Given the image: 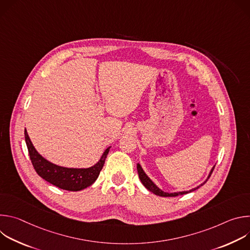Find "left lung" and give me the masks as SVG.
I'll return each instance as SVG.
<instances>
[{"label": "left lung", "mask_w": 250, "mask_h": 250, "mask_svg": "<svg viewBox=\"0 0 250 250\" xmlns=\"http://www.w3.org/2000/svg\"><path fill=\"white\" fill-rule=\"evenodd\" d=\"M216 166V165H215ZM215 166H213L211 169H210V171H209V173H208V178L206 179V181L204 182V183H202L201 185H199L198 187H196V188H194V189H191V190H189V191H182V192H174V193H167V192H164V191H162L160 188H158L156 185H155V183L150 179V178L146 175V173L144 171V169H142V167L140 166V164L139 163H137V165H136V168H137V173H138V177H139V179H140V181H141V183L144 184V186L148 190V191H150V192H152L153 194H155V195H157V196H160V197H176V196H179V195H184V194H187V193H190V192H193V191H195V190H197L198 188H200L201 186H203L207 181H208V178L210 177V175H211V173H212V170H213V168H215Z\"/></svg>", "instance_id": "1"}]
</instances>
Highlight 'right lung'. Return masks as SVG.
Segmentation results:
<instances>
[{"instance_id": "obj_1", "label": "right lung", "mask_w": 250, "mask_h": 250, "mask_svg": "<svg viewBox=\"0 0 250 250\" xmlns=\"http://www.w3.org/2000/svg\"><path fill=\"white\" fill-rule=\"evenodd\" d=\"M24 139L31 163L42 179L60 189L73 192L81 191L91 186L97 180L111 148V146L106 148L100 160L91 167L68 168L56 165L41 155L33 146L26 129H24Z\"/></svg>"}]
</instances>
